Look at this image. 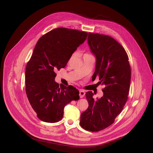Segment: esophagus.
Here are the masks:
<instances>
[{
  "label": "esophagus",
  "mask_w": 153,
  "mask_h": 153,
  "mask_svg": "<svg viewBox=\"0 0 153 153\" xmlns=\"http://www.w3.org/2000/svg\"><path fill=\"white\" fill-rule=\"evenodd\" d=\"M85 91H84V90H80V91H79V96H80V97L81 98H82V97H84V96L85 95Z\"/></svg>",
  "instance_id": "obj_1"
}]
</instances>
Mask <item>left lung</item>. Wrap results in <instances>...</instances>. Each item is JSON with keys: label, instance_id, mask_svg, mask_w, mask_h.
<instances>
[{"label": "left lung", "instance_id": "obj_1", "mask_svg": "<svg viewBox=\"0 0 153 153\" xmlns=\"http://www.w3.org/2000/svg\"><path fill=\"white\" fill-rule=\"evenodd\" d=\"M88 44L96 56L92 79L99 77L104 85L103 95L94 100L92 91L86 92L87 109L81 114L80 125L87 131L97 132L108 127L121 113L128 100L131 68L124 48L110 36L89 33Z\"/></svg>", "mask_w": 153, "mask_h": 153}]
</instances>
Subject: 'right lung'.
<instances>
[{"mask_svg":"<svg viewBox=\"0 0 153 153\" xmlns=\"http://www.w3.org/2000/svg\"><path fill=\"white\" fill-rule=\"evenodd\" d=\"M87 35L85 31L58 28L48 32L38 41L26 66L25 91L31 107L42 121L59 122L66 104L79 99L76 88L59 87L55 82V71L66 66Z\"/></svg>","mask_w":153,"mask_h":153,"instance_id":"1","label":"right lung"}]
</instances>
